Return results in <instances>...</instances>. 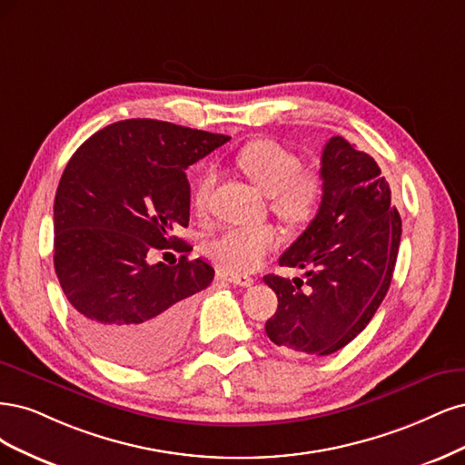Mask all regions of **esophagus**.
Instances as JSON below:
<instances>
[{
	"label": "esophagus",
	"instance_id": "esophagus-1",
	"mask_svg": "<svg viewBox=\"0 0 465 465\" xmlns=\"http://www.w3.org/2000/svg\"><path fill=\"white\" fill-rule=\"evenodd\" d=\"M226 278H228L232 283H235V286H243V288H251V286H252V282H254L251 276H245V274H233V272L226 274Z\"/></svg>",
	"mask_w": 465,
	"mask_h": 465
}]
</instances>
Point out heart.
<instances>
[{"instance_id":"obj_1","label":"heart","mask_w":465,"mask_h":465,"mask_svg":"<svg viewBox=\"0 0 465 465\" xmlns=\"http://www.w3.org/2000/svg\"><path fill=\"white\" fill-rule=\"evenodd\" d=\"M235 166L272 199V211L290 223L307 222L322 197L319 172L299 168V158L276 141L259 139L239 148ZM214 179L206 173L194 189L193 206L199 214L208 211ZM280 243L274 226H235L223 230L208 243V257L235 274L257 271Z\"/></svg>"}]
</instances>
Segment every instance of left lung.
I'll return each instance as SVG.
<instances>
[{
  "label": "left lung",
  "mask_w": 465,
  "mask_h": 465,
  "mask_svg": "<svg viewBox=\"0 0 465 465\" xmlns=\"http://www.w3.org/2000/svg\"><path fill=\"white\" fill-rule=\"evenodd\" d=\"M317 216L280 257L302 278L266 274L278 295L266 334L283 351L331 355L363 331L391 288L401 218L379 163L343 137L324 144Z\"/></svg>",
  "instance_id": "8db88e82"
}]
</instances>
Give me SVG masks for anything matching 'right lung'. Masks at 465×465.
<instances>
[{
  "label": "right lung",
  "instance_id": "right-lung-1",
  "mask_svg": "<svg viewBox=\"0 0 465 465\" xmlns=\"http://www.w3.org/2000/svg\"><path fill=\"white\" fill-rule=\"evenodd\" d=\"M230 137L158 119H125L84 141L59 179L54 203V266L83 336L127 367L170 359L187 338L193 295L214 268L179 257L191 187L185 170ZM168 254V252H163Z\"/></svg>",
  "mask_w": 465,
  "mask_h": 465
}]
</instances>
